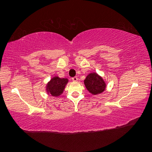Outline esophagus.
I'll return each instance as SVG.
<instances>
[{
	"instance_id": "34e87169",
	"label": "esophagus",
	"mask_w": 152,
	"mask_h": 152,
	"mask_svg": "<svg viewBox=\"0 0 152 152\" xmlns=\"http://www.w3.org/2000/svg\"><path fill=\"white\" fill-rule=\"evenodd\" d=\"M72 80H73L74 82H76V81L78 80V78H77L76 76H74V77H73L72 78Z\"/></svg>"
}]
</instances>
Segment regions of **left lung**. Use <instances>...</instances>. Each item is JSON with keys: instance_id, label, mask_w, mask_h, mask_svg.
<instances>
[{"instance_id": "left-lung-1", "label": "left lung", "mask_w": 152, "mask_h": 152, "mask_svg": "<svg viewBox=\"0 0 152 152\" xmlns=\"http://www.w3.org/2000/svg\"><path fill=\"white\" fill-rule=\"evenodd\" d=\"M84 84L91 94H99L104 91L106 84L101 76L96 73H91L84 80Z\"/></svg>"}]
</instances>
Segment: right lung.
I'll list each match as a JSON object with an SVG mask.
<instances>
[{"mask_svg": "<svg viewBox=\"0 0 152 152\" xmlns=\"http://www.w3.org/2000/svg\"><path fill=\"white\" fill-rule=\"evenodd\" d=\"M67 78H60L58 76L51 78L48 82L46 89L47 92L53 96H58L62 93L66 84L68 83Z\"/></svg>", "mask_w": 152, "mask_h": 152, "instance_id": "right-lung-1", "label": "right lung"}]
</instances>
